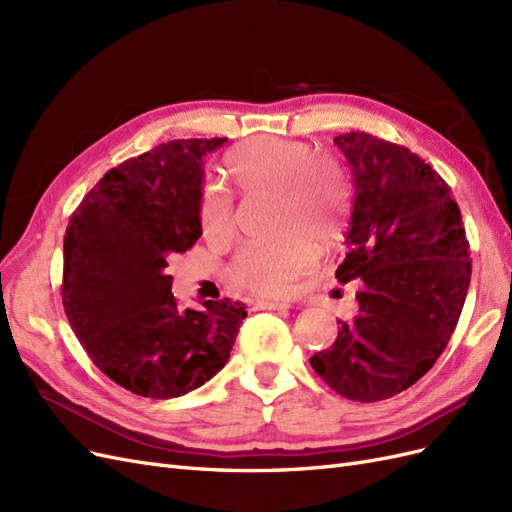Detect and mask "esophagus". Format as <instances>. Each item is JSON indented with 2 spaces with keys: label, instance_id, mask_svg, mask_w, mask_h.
<instances>
[{
  "label": "esophagus",
  "instance_id": "obj_1",
  "mask_svg": "<svg viewBox=\"0 0 512 512\" xmlns=\"http://www.w3.org/2000/svg\"><path fill=\"white\" fill-rule=\"evenodd\" d=\"M256 307H260V309H290L292 305L286 301H258Z\"/></svg>",
  "mask_w": 512,
  "mask_h": 512
}]
</instances>
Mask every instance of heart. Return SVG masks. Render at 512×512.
I'll return each instance as SVG.
<instances>
[{"instance_id": "obj_1", "label": "heart", "mask_w": 512, "mask_h": 512, "mask_svg": "<svg viewBox=\"0 0 512 512\" xmlns=\"http://www.w3.org/2000/svg\"><path fill=\"white\" fill-rule=\"evenodd\" d=\"M228 168L243 194H273V235H284L241 250L230 269L232 280L265 297H284L316 260L314 245L300 238L327 247L342 235L350 198L344 170L333 160H309L305 145L271 136L239 145ZM198 218L205 237L230 239L232 209L220 190L203 194Z\"/></svg>"}]
</instances>
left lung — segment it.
Listing matches in <instances>:
<instances>
[{
    "mask_svg": "<svg viewBox=\"0 0 512 512\" xmlns=\"http://www.w3.org/2000/svg\"><path fill=\"white\" fill-rule=\"evenodd\" d=\"M352 170L346 256L335 277L356 305L309 363L354 401L395 397L421 380L451 339L472 260L451 188L410 149L367 132L333 138Z\"/></svg>",
    "mask_w": 512,
    "mask_h": 512,
    "instance_id": "obj_1",
    "label": "left lung"
}]
</instances>
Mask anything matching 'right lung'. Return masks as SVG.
Masks as SVG:
<instances>
[{
	"instance_id": "right-lung-1",
	"label": "right lung",
	"mask_w": 512,
	"mask_h": 512,
	"mask_svg": "<svg viewBox=\"0 0 512 512\" xmlns=\"http://www.w3.org/2000/svg\"><path fill=\"white\" fill-rule=\"evenodd\" d=\"M226 138L170 141L130 158L89 190L64 239V309L98 369L151 399L190 393L226 365L247 316L243 303L173 297L168 256L203 235V160Z\"/></svg>"
}]
</instances>
